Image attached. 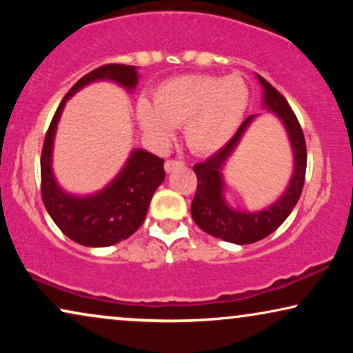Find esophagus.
I'll return each instance as SVG.
<instances>
[{
    "instance_id": "1",
    "label": "esophagus",
    "mask_w": 353,
    "mask_h": 353,
    "mask_svg": "<svg viewBox=\"0 0 353 353\" xmlns=\"http://www.w3.org/2000/svg\"><path fill=\"white\" fill-rule=\"evenodd\" d=\"M185 163L180 162V161H172V159H168V161H165V165H163V168H165L167 173H170L173 170H176V168H181Z\"/></svg>"
}]
</instances>
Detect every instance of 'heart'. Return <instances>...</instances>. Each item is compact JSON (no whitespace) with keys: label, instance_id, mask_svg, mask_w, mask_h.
Returning a JSON list of instances; mask_svg holds the SVG:
<instances>
[{"label":"heart","instance_id":"1","mask_svg":"<svg viewBox=\"0 0 353 353\" xmlns=\"http://www.w3.org/2000/svg\"><path fill=\"white\" fill-rule=\"evenodd\" d=\"M250 99L243 77L180 75L154 91L152 103L138 99L137 119L144 133L159 143L185 125V141L192 152L210 156L231 141L243 123Z\"/></svg>","mask_w":353,"mask_h":353}]
</instances>
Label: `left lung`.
<instances>
[{"mask_svg":"<svg viewBox=\"0 0 353 353\" xmlns=\"http://www.w3.org/2000/svg\"><path fill=\"white\" fill-rule=\"evenodd\" d=\"M262 85V105L267 112H272L279 119L286 130L291 143L294 168L291 180L286 190L272 204L260 210H243L233 207L226 201V185L223 170L248 128L259 115H250L241 125L231 141L221 148L219 152L207 159L205 162L196 163L194 173L197 176V191L191 204L192 220L207 234L220 238L233 244H252L272 234L284 220L288 219L299 197H301L307 170V148L302 128L294 115L291 105L284 96L274 90L263 77L257 75Z\"/></svg>","mask_w":353,"mask_h":353,"instance_id":"8db88e82","label":"left lung"}]
</instances>
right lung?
<instances>
[{"instance_id": "right-lung-1", "label": "right lung", "mask_w": 353, "mask_h": 353, "mask_svg": "<svg viewBox=\"0 0 353 353\" xmlns=\"http://www.w3.org/2000/svg\"><path fill=\"white\" fill-rule=\"evenodd\" d=\"M138 67L108 64L77 81L57 108L48 128L41 152V197L48 214L67 238L86 248H105L127 239L146 219L154 192L165 180L163 159L133 149L122 170L109 185L93 194H72L57 183L52 172V148L65 103L94 81H112L127 91L137 88Z\"/></svg>"}]
</instances>
